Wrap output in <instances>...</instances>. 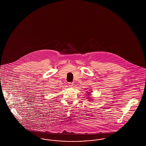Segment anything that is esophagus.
Instances as JSON below:
<instances>
[{
	"mask_svg": "<svg viewBox=\"0 0 146 146\" xmlns=\"http://www.w3.org/2000/svg\"><path fill=\"white\" fill-rule=\"evenodd\" d=\"M73 82H70L69 84H68V85H69V86L70 87H72L73 86Z\"/></svg>",
	"mask_w": 146,
	"mask_h": 146,
	"instance_id": "esophagus-1",
	"label": "esophagus"
}]
</instances>
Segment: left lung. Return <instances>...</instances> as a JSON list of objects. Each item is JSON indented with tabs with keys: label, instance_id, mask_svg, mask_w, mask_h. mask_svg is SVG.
I'll use <instances>...</instances> for the list:
<instances>
[{
	"label": "left lung",
	"instance_id": "left-lung-1",
	"mask_svg": "<svg viewBox=\"0 0 146 146\" xmlns=\"http://www.w3.org/2000/svg\"><path fill=\"white\" fill-rule=\"evenodd\" d=\"M92 92V91H91V92ZM89 93H90V92H89L88 93V94L89 95V94H89ZM90 101H91V100H90Z\"/></svg>",
	"mask_w": 146,
	"mask_h": 146
}]
</instances>
